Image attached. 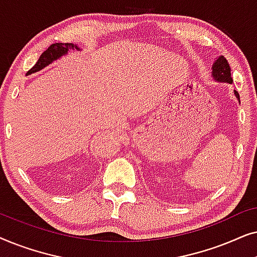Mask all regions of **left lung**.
<instances>
[{
	"instance_id": "8db88e82",
	"label": "left lung",
	"mask_w": 257,
	"mask_h": 257,
	"mask_svg": "<svg viewBox=\"0 0 257 257\" xmlns=\"http://www.w3.org/2000/svg\"><path fill=\"white\" fill-rule=\"evenodd\" d=\"M212 76L213 78L216 80V82H223V83H233V79H231V73H230V66L228 64L227 59L223 57V56H220L219 58H216V61L214 62L212 66ZM235 96L240 101V96L236 91H234Z\"/></svg>"
}]
</instances>
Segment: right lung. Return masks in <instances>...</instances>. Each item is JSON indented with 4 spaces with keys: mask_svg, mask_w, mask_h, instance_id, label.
Here are the masks:
<instances>
[{
    "mask_svg": "<svg viewBox=\"0 0 257 257\" xmlns=\"http://www.w3.org/2000/svg\"><path fill=\"white\" fill-rule=\"evenodd\" d=\"M70 50H79V48L77 47L76 44H72V43L51 44L50 47H49L47 50L40 56V58H38L36 64H35L29 71H28L27 75H31V73L40 71V70L45 68V66L51 64V63L56 61V59L61 58L62 56L68 54V51Z\"/></svg>",
    "mask_w": 257,
    "mask_h": 257,
    "instance_id": "right-lung-1",
    "label": "right lung"
}]
</instances>
